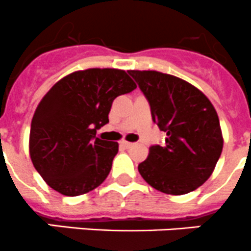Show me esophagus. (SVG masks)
I'll return each instance as SVG.
<instances>
[{
	"label": "esophagus",
	"mask_w": 251,
	"mask_h": 251,
	"mask_svg": "<svg viewBox=\"0 0 251 251\" xmlns=\"http://www.w3.org/2000/svg\"><path fill=\"white\" fill-rule=\"evenodd\" d=\"M121 145H122L123 148L129 149V148H131V146H133V143H129V141H126V140H122V141H121Z\"/></svg>",
	"instance_id": "obj_1"
}]
</instances>
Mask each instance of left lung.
Listing matches in <instances>:
<instances>
[{"label":"left lung","instance_id":"1","mask_svg":"<svg viewBox=\"0 0 251 251\" xmlns=\"http://www.w3.org/2000/svg\"><path fill=\"white\" fill-rule=\"evenodd\" d=\"M149 100L153 122L166 131V144L150 148L138 166L158 192L183 195L212 175L223 148L217 112L202 91L188 81L157 71H128Z\"/></svg>","mask_w":251,"mask_h":251}]
</instances>
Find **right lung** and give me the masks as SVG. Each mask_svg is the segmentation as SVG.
I'll use <instances>...</instances> for the list:
<instances>
[{"label": "right lung", "mask_w": 251, "mask_h": 251, "mask_svg": "<svg viewBox=\"0 0 251 251\" xmlns=\"http://www.w3.org/2000/svg\"><path fill=\"white\" fill-rule=\"evenodd\" d=\"M135 88L122 69L89 68L63 76L47 91L29 135L31 162L47 185L78 197L107 178L118 143L96 138V130L108 123L113 100Z\"/></svg>", "instance_id": "1"}]
</instances>
